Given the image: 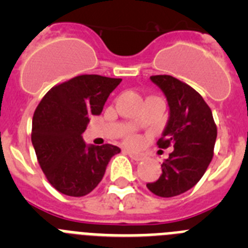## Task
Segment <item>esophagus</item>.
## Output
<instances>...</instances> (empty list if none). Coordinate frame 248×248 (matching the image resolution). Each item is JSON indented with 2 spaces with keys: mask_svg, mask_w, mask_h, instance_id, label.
I'll use <instances>...</instances> for the list:
<instances>
[{
  "mask_svg": "<svg viewBox=\"0 0 248 248\" xmlns=\"http://www.w3.org/2000/svg\"><path fill=\"white\" fill-rule=\"evenodd\" d=\"M124 153L125 154H128L129 156L131 157L133 160H135V161H140V160H143V154H139V153H135V151L130 150V149H124Z\"/></svg>",
  "mask_w": 248,
  "mask_h": 248,
  "instance_id": "obj_1",
  "label": "esophagus"
}]
</instances>
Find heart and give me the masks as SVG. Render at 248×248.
I'll use <instances>...</instances> for the list:
<instances>
[{
  "label": "heart",
  "instance_id": "obj_1",
  "mask_svg": "<svg viewBox=\"0 0 248 248\" xmlns=\"http://www.w3.org/2000/svg\"><path fill=\"white\" fill-rule=\"evenodd\" d=\"M129 141H130V143H134L135 138H129Z\"/></svg>",
  "mask_w": 248,
  "mask_h": 248
}]
</instances>
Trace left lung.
<instances>
[{
    "mask_svg": "<svg viewBox=\"0 0 248 248\" xmlns=\"http://www.w3.org/2000/svg\"><path fill=\"white\" fill-rule=\"evenodd\" d=\"M165 95L169 119L159 148L171 145L174 151L161 165L157 180L146 184L153 194L172 198L184 194L199 183L214 156L217 129L212 111L198 92L171 76H153Z\"/></svg>",
    "mask_w": 248,
    "mask_h": 248,
    "instance_id": "obj_1",
    "label": "left lung"
}]
</instances>
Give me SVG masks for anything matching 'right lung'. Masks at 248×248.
Here are the masks:
<instances>
[{
  "label": "right lung",
  "mask_w": 248,
  "mask_h": 248,
  "mask_svg": "<svg viewBox=\"0 0 248 248\" xmlns=\"http://www.w3.org/2000/svg\"><path fill=\"white\" fill-rule=\"evenodd\" d=\"M122 82L97 74L74 77L46 94L32 120V144L38 163L54 189L80 198L102 181L111 156V144L87 145L82 134L89 118L99 115L109 94Z\"/></svg>",
  "instance_id": "right-lung-1"
}]
</instances>
